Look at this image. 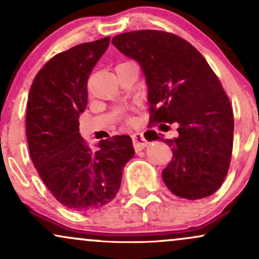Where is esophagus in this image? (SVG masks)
Listing matches in <instances>:
<instances>
[{"instance_id": "obj_1", "label": "esophagus", "mask_w": 259, "mask_h": 259, "mask_svg": "<svg viewBox=\"0 0 259 259\" xmlns=\"http://www.w3.org/2000/svg\"><path fill=\"white\" fill-rule=\"evenodd\" d=\"M132 138H133L134 147H135V150H142L145 146H147V140L145 139L144 134L142 133L133 134Z\"/></svg>"}]
</instances>
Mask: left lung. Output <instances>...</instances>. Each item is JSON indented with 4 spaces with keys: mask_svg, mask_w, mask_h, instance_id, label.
Here are the masks:
<instances>
[{
    "mask_svg": "<svg viewBox=\"0 0 259 259\" xmlns=\"http://www.w3.org/2000/svg\"><path fill=\"white\" fill-rule=\"evenodd\" d=\"M112 44L145 74L150 123L178 126L170 140L148 130V141L160 139L173 150L162 171L165 185L186 200L214 194L228 174L234 134L233 108L218 76L191 44L171 32H124Z\"/></svg>",
    "mask_w": 259,
    "mask_h": 259,
    "instance_id": "8db88e82",
    "label": "left lung"
}]
</instances>
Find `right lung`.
<instances>
[{"mask_svg": "<svg viewBox=\"0 0 259 259\" xmlns=\"http://www.w3.org/2000/svg\"><path fill=\"white\" fill-rule=\"evenodd\" d=\"M109 40L76 45L50 59L35 76L26 103V140L34 167L56 200L75 212L108 204L135 153L127 135L101 140L94 151L79 133L88 79Z\"/></svg>", "mask_w": 259, "mask_h": 259, "instance_id": "add662e5", "label": "right lung"}]
</instances>
